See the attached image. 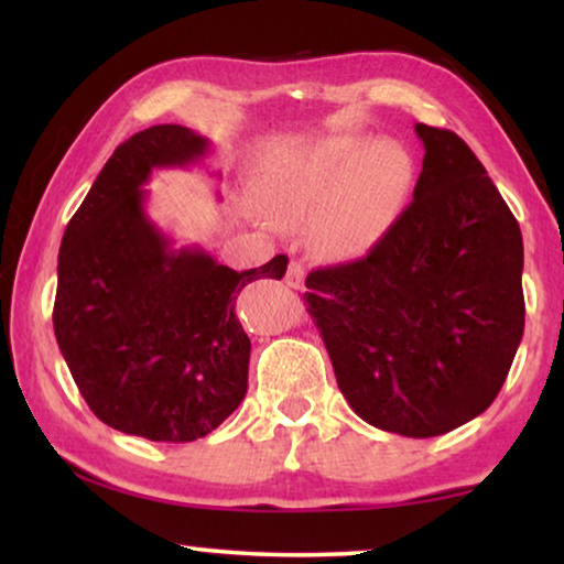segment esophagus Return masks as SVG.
<instances>
[{"mask_svg": "<svg viewBox=\"0 0 564 564\" xmlns=\"http://www.w3.org/2000/svg\"><path fill=\"white\" fill-rule=\"evenodd\" d=\"M284 282H288V288H292V290L303 288V282H305V264H303V261H297V259L290 261L288 274H284Z\"/></svg>", "mask_w": 564, "mask_h": 564, "instance_id": "1", "label": "esophagus"}]
</instances>
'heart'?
<instances>
[{
  "label": "heart",
  "mask_w": 564,
  "mask_h": 564,
  "mask_svg": "<svg viewBox=\"0 0 564 564\" xmlns=\"http://www.w3.org/2000/svg\"><path fill=\"white\" fill-rule=\"evenodd\" d=\"M411 180V159L398 143L341 130L269 166L259 197L276 220L313 223L323 253L357 259L395 223Z\"/></svg>",
  "instance_id": "b5f03b06"
}]
</instances>
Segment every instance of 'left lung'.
Listing matches in <instances>:
<instances>
[{"mask_svg":"<svg viewBox=\"0 0 564 564\" xmlns=\"http://www.w3.org/2000/svg\"><path fill=\"white\" fill-rule=\"evenodd\" d=\"M413 203L365 259L315 269L307 313L351 411L429 438L473 421L503 388L523 336L521 228L457 133L415 122Z\"/></svg>","mask_w":564,"mask_h":564,"instance_id":"1","label":"left lung"}]
</instances>
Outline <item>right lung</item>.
I'll list each match as a JSON object with an SVG mask.
<instances>
[{
	"instance_id": "right-lung-1",
	"label": "right lung",
	"mask_w": 564,
	"mask_h": 564,
	"mask_svg": "<svg viewBox=\"0 0 564 564\" xmlns=\"http://www.w3.org/2000/svg\"><path fill=\"white\" fill-rule=\"evenodd\" d=\"M207 151L184 126L130 135L61 238L53 330L68 372L99 421L151 442H195L241 405L251 341L236 297L288 272L284 253L234 272L199 246L176 249L149 218L151 174Z\"/></svg>"
}]
</instances>
